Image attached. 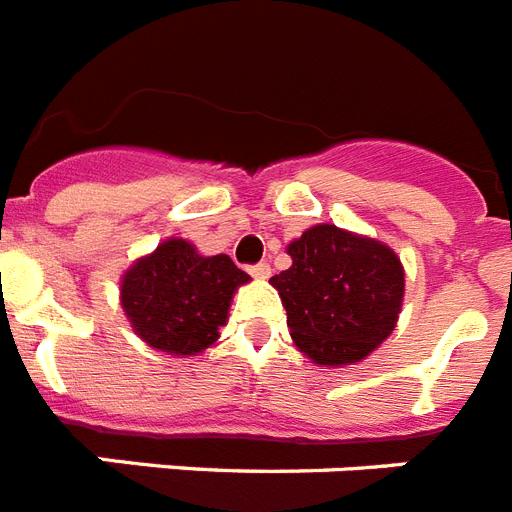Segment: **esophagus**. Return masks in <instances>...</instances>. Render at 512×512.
<instances>
[{
  "label": "esophagus",
  "mask_w": 512,
  "mask_h": 512,
  "mask_svg": "<svg viewBox=\"0 0 512 512\" xmlns=\"http://www.w3.org/2000/svg\"><path fill=\"white\" fill-rule=\"evenodd\" d=\"M249 273H252L257 281H265V278L270 276V265L268 263H257V265H252V268H249Z\"/></svg>",
  "instance_id": "esophagus-1"
}]
</instances>
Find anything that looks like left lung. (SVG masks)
Masks as SVG:
<instances>
[{
  "instance_id": "1",
  "label": "left lung",
  "mask_w": 512,
  "mask_h": 512,
  "mask_svg": "<svg viewBox=\"0 0 512 512\" xmlns=\"http://www.w3.org/2000/svg\"><path fill=\"white\" fill-rule=\"evenodd\" d=\"M291 268L270 278L296 349L320 367L367 359L398 325L401 257L380 239L315 223L286 247Z\"/></svg>"
}]
</instances>
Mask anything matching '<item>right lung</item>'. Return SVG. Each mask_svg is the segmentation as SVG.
Segmentation results:
<instances>
[{
	"label": "right lung",
	"instance_id": "obj_1",
	"mask_svg": "<svg viewBox=\"0 0 512 512\" xmlns=\"http://www.w3.org/2000/svg\"><path fill=\"white\" fill-rule=\"evenodd\" d=\"M249 281L229 255L208 257L182 236H169L124 270L119 304L150 349L197 356L218 341L236 289Z\"/></svg>",
	"mask_w": 512,
	"mask_h": 512
}]
</instances>
